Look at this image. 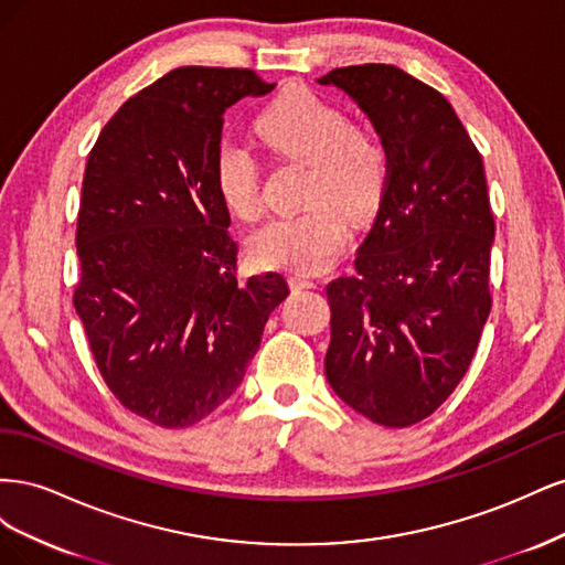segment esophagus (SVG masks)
I'll use <instances>...</instances> for the list:
<instances>
[{"mask_svg":"<svg viewBox=\"0 0 565 565\" xmlns=\"http://www.w3.org/2000/svg\"><path fill=\"white\" fill-rule=\"evenodd\" d=\"M289 285H292V289H313L316 280L309 276H301V273H295V276H289Z\"/></svg>","mask_w":565,"mask_h":565,"instance_id":"esophagus-1","label":"esophagus"}]
</instances>
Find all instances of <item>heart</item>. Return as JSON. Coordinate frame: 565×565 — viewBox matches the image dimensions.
<instances>
[{
  "label": "heart",
  "mask_w": 565,
  "mask_h": 565,
  "mask_svg": "<svg viewBox=\"0 0 565 565\" xmlns=\"http://www.w3.org/2000/svg\"><path fill=\"white\" fill-rule=\"evenodd\" d=\"M254 129L278 156L309 164V207L266 221L249 237V252L264 266L320 270L332 264L349 235L335 207L353 221L377 210L386 181L384 148L370 131L351 127L339 106L309 89L278 96L256 117ZM214 179L221 200L237 218L262 214L259 162L247 146L221 143Z\"/></svg>",
  "instance_id": "b5f03b06"
}]
</instances>
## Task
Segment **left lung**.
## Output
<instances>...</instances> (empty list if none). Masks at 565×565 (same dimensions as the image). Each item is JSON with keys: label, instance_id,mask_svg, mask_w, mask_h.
I'll use <instances>...</instances> for the list:
<instances>
[{"label": "left lung", "instance_id": "1", "mask_svg": "<svg viewBox=\"0 0 565 565\" xmlns=\"http://www.w3.org/2000/svg\"><path fill=\"white\" fill-rule=\"evenodd\" d=\"M382 136L386 181L355 273L328 285L324 374L382 426L429 417L471 365L490 313V212L483 160L448 98L396 65L337 67Z\"/></svg>", "mask_w": 565, "mask_h": 565}]
</instances>
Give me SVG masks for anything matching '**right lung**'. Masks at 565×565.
I'll return each instance as SVG.
<instances>
[{
    "label": "right lung",
    "mask_w": 565,
    "mask_h": 565,
    "mask_svg": "<svg viewBox=\"0 0 565 565\" xmlns=\"http://www.w3.org/2000/svg\"><path fill=\"white\" fill-rule=\"evenodd\" d=\"M273 87L254 71L177 67L110 117L84 169L75 311L115 398L164 429L233 396L289 295L280 273L235 278L214 179L226 108Z\"/></svg>",
    "instance_id": "obj_1"
}]
</instances>
